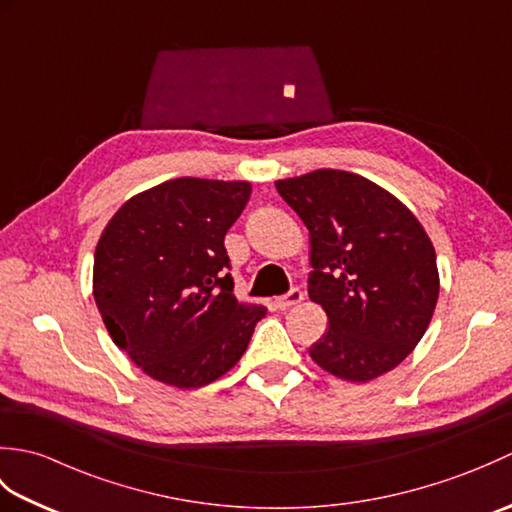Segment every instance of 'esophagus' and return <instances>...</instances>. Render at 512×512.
Here are the masks:
<instances>
[{"label": "esophagus", "instance_id": "1", "mask_svg": "<svg viewBox=\"0 0 512 512\" xmlns=\"http://www.w3.org/2000/svg\"><path fill=\"white\" fill-rule=\"evenodd\" d=\"M301 301H303V292H301L299 288H292V290L288 292V295L279 297L275 303H277V308H279V310H290V308L299 306Z\"/></svg>", "mask_w": 512, "mask_h": 512}]
</instances>
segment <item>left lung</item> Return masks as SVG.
<instances>
[{"label":"left lung","mask_w":512,"mask_h":512,"mask_svg":"<svg viewBox=\"0 0 512 512\" xmlns=\"http://www.w3.org/2000/svg\"><path fill=\"white\" fill-rule=\"evenodd\" d=\"M275 187L310 231L308 295L330 328L312 361L350 383L398 367L438 303L436 250L396 195L358 173L317 169Z\"/></svg>","instance_id":"left-lung-1"}]
</instances>
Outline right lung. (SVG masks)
<instances>
[{"instance_id":"1","label":"right lung","mask_w":512,"mask_h":512,"mask_svg":"<svg viewBox=\"0 0 512 512\" xmlns=\"http://www.w3.org/2000/svg\"><path fill=\"white\" fill-rule=\"evenodd\" d=\"M246 180L176 178L129 198L94 253V301L112 341L160 383L195 389L242 358L266 308L239 303L224 235Z\"/></svg>"}]
</instances>
